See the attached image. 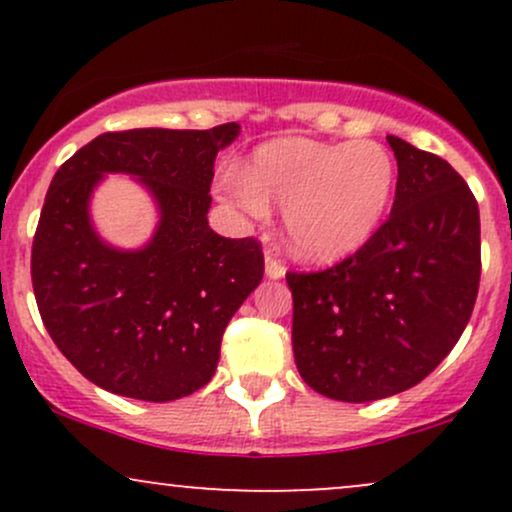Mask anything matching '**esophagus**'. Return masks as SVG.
<instances>
[{
  "mask_svg": "<svg viewBox=\"0 0 512 512\" xmlns=\"http://www.w3.org/2000/svg\"><path fill=\"white\" fill-rule=\"evenodd\" d=\"M264 274L269 276V279H284L286 276V267L281 264L279 260H274L272 255H267V260H264Z\"/></svg>",
  "mask_w": 512,
  "mask_h": 512,
  "instance_id": "obj_1",
  "label": "esophagus"
}]
</instances>
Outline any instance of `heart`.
<instances>
[{"label":"heart","mask_w":512,"mask_h":512,"mask_svg":"<svg viewBox=\"0 0 512 512\" xmlns=\"http://www.w3.org/2000/svg\"><path fill=\"white\" fill-rule=\"evenodd\" d=\"M223 195L250 214L284 207L296 255L337 262L361 250L383 223L397 185V163L383 144H327L284 137L257 146L243 173L221 178Z\"/></svg>","instance_id":"b5f03b06"}]
</instances>
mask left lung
Wrapping results in <instances>:
<instances>
[{"label":"left lung","instance_id":"1","mask_svg":"<svg viewBox=\"0 0 512 512\" xmlns=\"http://www.w3.org/2000/svg\"><path fill=\"white\" fill-rule=\"evenodd\" d=\"M397 158L390 219L356 255L286 274L301 378L339 402H375L419 385L450 354L481 276L479 207L440 156L387 137Z\"/></svg>","mask_w":512,"mask_h":512}]
</instances>
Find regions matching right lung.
Here are the masks:
<instances>
[{
  "mask_svg": "<svg viewBox=\"0 0 512 512\" xmlns=\"http://www.w3.org/2000/svg\"><path fill=\"white\" fill-rule=\"evenodd\" d=\"M238 134V122L105 132L52 178L33 238L35 301L57 349L103 390L173 402L214 375L223 330L264 274L255 238H221L207 221L216 154ZM110 172L155 202L142 249H115L92 226V192Z\"/></svg>",
  "mask_w": 512,
  "mask_h": 512,
  "instance_id": "add662e5",
  "label": "right lung"
}]
</instances>
